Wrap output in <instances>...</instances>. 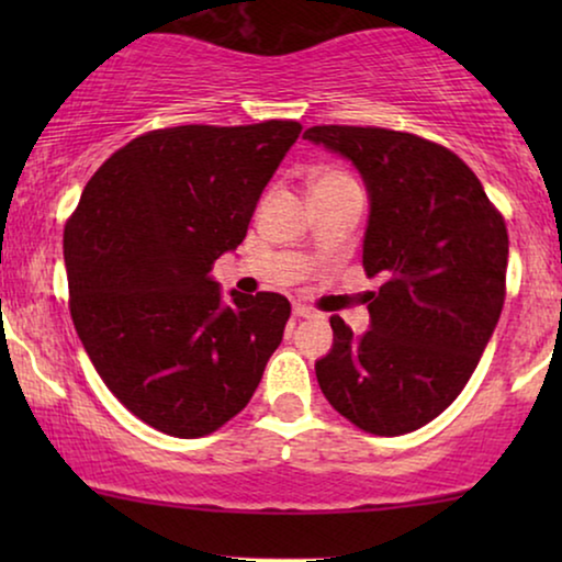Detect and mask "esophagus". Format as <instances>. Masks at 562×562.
Returning a JSON list of instances; mask_svg holds the SVG:
<instances>
[{"label": "esophagus", "mask_w": 562, "mask_h": 562, "mask_svg": "<svg viewBox=\"0 0 562 562\" xmlns=\"http://www.w3.org/2000/svg\"><path fill=\"white\" fill-rule=\"evenodd\" d=\"M314 314H317V312H314L312 306H306L302 302L294 304V317H314Z\"/></svg>", "instance_id": "34e87169"}]
</instances>
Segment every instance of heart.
Instances as JSON below:
<instances>
[{
    "instance_id": "b5f03b06",
    "label": "heart",
    "mask_w": 562,
    "mask_h": 562,
    "mask_svg": "<svg viewBox=\"0 0 562 562\" xmlns=\"http://www.w3.org/2000/svg\"><path fill=\"white\" fill-rule=\"evenodd\" d=\"M333 176H342V173H322L317 181H322V179H333Z\"/></svg>"
}]
</instances>
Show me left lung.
I'll use <instances>...</instances> for the list:
<instances>
[{"label":"left lung","mask_w":562,"mask_h":562,"mask_svg":"<svg viewBox=\"0 0 562 562\" xmlns=\"http://www.w3.org/2000/svg\"><path fill=\"white\" fill-rule=\"evenodd\" d=\"M306 140L350 158L371 194L363 240L371 329L329 317L314 363L322 394L358 429L396 437L456 402L506 296L509 235L479 176L440 143L386 127L314 125Z\"/></svg>","instance_id":"1"}]
</instances>
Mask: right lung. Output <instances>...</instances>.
Here are the masks:
<instances>
[{"label": "right lung", "instance_id": "add662e5", "mask_svg": "<svg viewBox=\"0 0 562 562\" xmlns=\"http://www.w3.org/2000/svg\"><path fill=\"white\" fill-rule=\"evenodd\" d=\"M302 125H179L114 150L64 227L68 310L106 389L158 432L204 437L240 414L291 304L229 291L212 263L248 233Z\"/></svg>", "mask_w": 562, "mask_h": 562}]
</instances>
